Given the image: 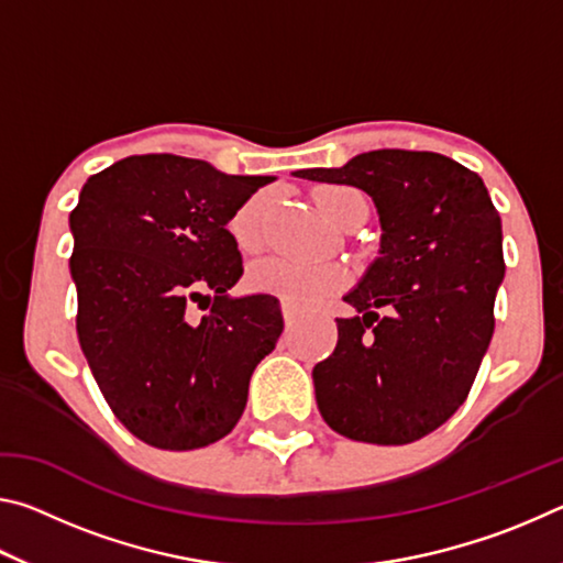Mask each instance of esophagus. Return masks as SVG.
<instances>
[{
    "label": "esophagus",
    "instance_id": "1",
    "mask_svg": "<svg viewBox=\"0 0 563 563\" xmlns=\"http://www.w3.org/2000/svg\"><path fill=\"white\" fill-rule=\"evenodd\" d=\"M280 310H283V318H285V322H288V325H292V322L300 318L298 308H295V305H290V302H285V300H283V305H280Z\"/></svg>",
    "mask_w": 563,
    "mask_h": 563
}]
</instances>
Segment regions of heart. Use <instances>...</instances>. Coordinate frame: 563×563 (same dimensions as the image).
I'll return each mask as SVG.
<instances>
[{"mask_svg": "<svg viewBox=\"0 0 563 563\" xmlns=\"http://www.w3.org/2000/svg\"><path fill=\"white\" fill-rule=\"evenodd\" d=\"M316 206L332 225H347L352 218L367 213V201L357 188L322 186L316 190ZM271 198L258 194L238 208L231 218V233L241 251H258L263 243L265 216ZM251 283L255 290L278 295L295 308H312L340 288L342 273L330 263H310L295 258H268L253 265Z\"/></svg>", "mask_w": 563, "mask_h": 563, "instance_id": "obj_1", "label": "heart"}]
</instances>
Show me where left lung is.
Wrapping results in <instances>:
<instances>
[{"mask_svg": "<svg viewBox=\"0 0 563 563\" xmlns=\"http://www.w3.org/2000/svg\"><path fill=\"white\" fill-rule=\"evenodd\" d=\"M292 176L365 190L383 225L379 255L345 295L357 316L335 320V352L312 367L320 415L355 442L422 440L462 407L494 332L504 253L487 186L442 154L402 148Z\"/></svg>", "mask_w": 563, "mask_h": 563, "instance_id": "8db88e82", "label": "left lung"}]
</instances>
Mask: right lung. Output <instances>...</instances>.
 Segmentation results:
<instances>
[{
	"mask_svg": "<svg viewBox=\"0 0 563 563\" xmlns=\"http://www.w3.org/2000/svg\"><path fill=\"white\" fill-rule=\"evenodd\" d=\"M271 180L146 154L81 188L69 216L76 332L111 412L141 442L198 450L243 415L283 316L273 295H228L243 258L225 225Z\"/></svg>",
	"mask_w": 563,
	"mask_h": 563,
	"instance_id": "obj_1",
	"label": "right lung"
}]
</instances>
